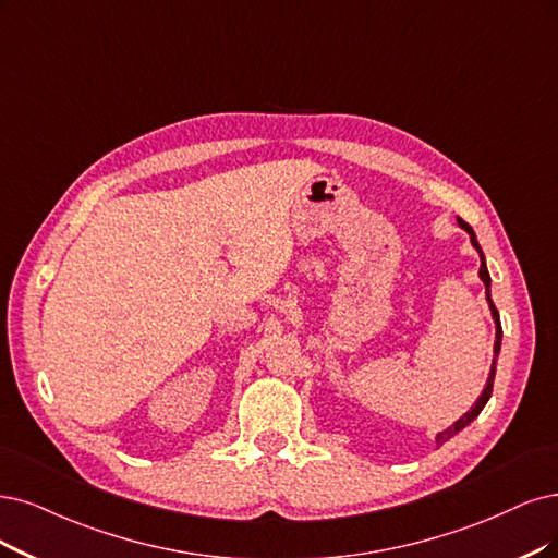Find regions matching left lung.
<instances>
[{
  "label": "left lung",
  "instance_id": "obj_1",
  "mask_svg": "<svg viewBox=\"0 0 558 558\" xmlns=\"http://www.w3.org/2000/svg\"><path fill=\"white\" fill-rule=\"evenodd\" d=\"M458 222H460L462 230H466V232H469L473 247H476L478 255H481V271H478V276H481V280L485 282V296H487V303H489V311H492L494 324H497V340H494V363H492L489 377H487V384H485V388H483L481 398L476 400V404H473V407H471V411H466V414H464V416H462L458 423H452L448 429L439 432V435H437V446L446 444L450 437H456L458 432H460L462 427H466V425H469L473 418H476V416L481 414V411H483V407L487 404V400H489V396H492L494 375H497V356H499V349H501V322H499V311H497V307H494V303H492V296H489V274H487V266H485V257H483V251H481V245H478V241H476V234H473V230H471V227H469V222H464L462 218H458Z\"/></svg>",
  "mask_w": 558,
  "mask_h": 558
}]
</instances>
